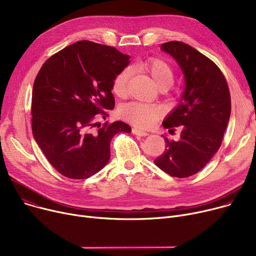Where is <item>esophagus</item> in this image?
Here are the masks:
<instances>
[{
	"instance_id": "1",
	"label": "esophagus",
	"mask_w": 256,
	"mask_h": 256,
	"mask_svg": "<svg viewBox=\"0 0 256 256\" xmlns=\"http://www.w3.org/2000/svg\"><path fill=\"white\" fill-rule=\"evenodd\" d=\"M132 132L134 134V135H136L137 137H145L148 135V132L145 130H139V128H132Z\"/></svg>"
}]
</instances>
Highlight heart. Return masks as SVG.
I'll return each mask as SVG.
<instances>
[{"mask_svg": "<svg viewBox=\"0 0 256 256\" xmlns=\"http://www.w3.org/2000/svg\"><path fill=\"white\" fill-rule=\"evenodd\" d=\"M139 70L148 74L160 88H168L173 84L174 72L171 65L160 58H150L137 64ZM130 76L128 67L120 70L112 80V91L116 96H124ZM162 108L156 104L130 102L120 108V115L130 124L140 128H150L162 115Z\"/></svg>", "mask_w": 256, "mask_h": 256, "instance_id": "b5f03b06", "label": "heart"}]
</instances>
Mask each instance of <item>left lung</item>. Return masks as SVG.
<instances>
[{
  "mask_svg": "<svg viewBox=\"0 0 256 256\" xmlns=\"http://www.w3.org/2000/svg\"><path fill=\"white\" fill-rule=\"evenodd\" d=\"M184 74L182 100L165 119L171 130L180 126L178 141L164 137L166 148L154 162L174 178H189L202 169L222 144L232 111L230 93L221 70L210 58L182 42L160 46Z\"/></svg>",
  "mask_w": 256,
  "mask_h": 256,
  "instance_id": "8db88e82",
  "label": "left lung"
}]
</instances>
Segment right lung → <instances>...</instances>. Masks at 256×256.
I'll return each mask as SVG.
<instances>
[{"label": "right lung", "mask_w": 256, "mask_h": 256, "mask_svg": "<svg viewBox=\"0 0 256 256\" xmlns=\"http://www.w3.org/2000/svg\"><path fill=\"white\" fill-rule=\"evenodd\" d=\"M128 59L114 46L82 40L54 54L38 72L31 106L33 136L62 176H94L109 160L115 134L130 132L122 121L96 124L115 106L112 80Z\"/></svg>", "instance_id": "obj_1"}]
</instances>
